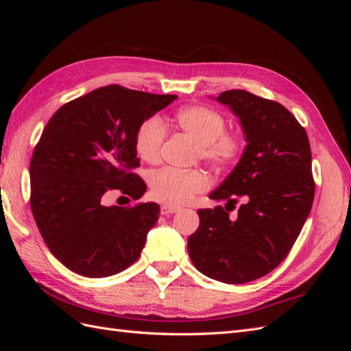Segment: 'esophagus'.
<instances>
[{"instance_id": "1", "label": "esophagus", "mask_w": 351, "mask_h": 351, "mask_svg": "<svg viewBox=\"0 0 351 351\" xmlns=\"http://www.w3.org/2000/svg\"><path fill=\"white\" fill-rule=\"evenodd\" d=\"M176 212H178V208H176V206H169V205H162L161 206V214L162 215H173V214H176Z\"/></svg>"}]
</instances>
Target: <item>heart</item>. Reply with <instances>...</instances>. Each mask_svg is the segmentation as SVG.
Segmentation results:
<instances>
[{"label":"heart","mask_w":351,"mask_h":351,"mask_svg":"<svg viewBox=\"0 0 351 351\" xmlns=\"http://www.w3.org/2000/svg\"><path fill=\"white\" fill-rule=\"evenodd\" d=\"M176 124L197 143V156L210 165L228 167L243 155V139L239 134L226 132V119L214 110L202 105L186 107L177 112ZM165 136V125L158 117L145 120L134 139L137 155L149 164L158 162ZM208 186L209 178L202 169L180 171L176 168H162L149 180L152 197L169 206L189 204L196 195L205 192Z\"/></svg>","instance_id":"1"}]
</instances>
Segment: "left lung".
<instances>
[{"label": "left lung", "instance_id": "1", "mask_svg": "<svg viewBox=\"0 0 351 351\" xmlns=\"http://www.w3.org/2000/svg\"><path fill=\"white\" fill-rule=\"evenodd\" d=\"M217 101L239 117L247 145L209 197L244 202L236 218L222 206L199 209L187 250L206 277L243 284L277 268L299 237L315 197L312 152L304 129L281 104L241 89Z\"/></svg>", "mask_w": 351, "mask_h": 351}]
</instances>
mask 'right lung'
I'll use <instances>...</instances> for the list:
<instances>
[{
	"instance_id": "add662e5",
	"label": "right lung",
	"mask_w": 351,
	"mask_h": 351,
	"mask_svg": "<svg viewBox=\"0 0 351 351\" xmlns=\"http://www.w3.org/2000/svg\"><path fill=\"white\" fill-rule=\"evenodd\" d=\"M176 98L110 84L62 105L45 125L30 159V208L70 271L102 278L139 259L159 205L105 206L102 197L110 190L143 196L146 184L133 173L141 167L136 133Z\"/></svg>"
}]
</instances>
